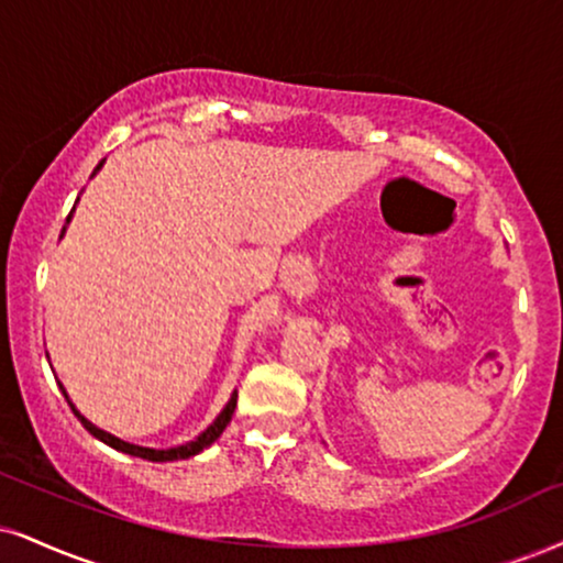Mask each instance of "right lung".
<instances>
[{"mask_svg": "<svg viewBox=\"0 0 563 563\" xmlns=\"http://www.w3.org/2000/svg\"><path fill=\"white\" fill-rule=\"evenodd\" d=\"M99 166H101V164H99ZM99 166H96V172H99ZM69 213H73V211H69ZM67 219H69V217H67ZM62 232H65V229H62ZM59 388H62V394H65V386H59ZM65 399H67V394H65ZM67 405H69V399H67ZM69 407H73V405H69ZM234 407H238V391L232 394V399L227 401L224 409H221L219 418L213 420L211 426H208V428L203 430V433L198 435L196 441L183 443V446H172V449H145V446H135V443H128V441L117 439V435H112V433H107V430L96 428L93 422H88L86 418H82V415H80L75 407H73V412L78 415V420L82 422V426H86L88 433H93L96 439L103 441V443H109V446L117 449V451H124V454H130V456H141V460H148V462H175V460H187V456H196V454H200V451H203L206 446H211V443L217 441L221 433H224V428L229 426V420H232V415H234Z\"/></svg>", "mask_w": 563, "mask_h": 563, "instance_id": "obj_1", "label": "right lung"}]
</instances>
